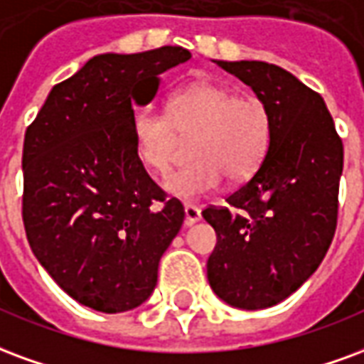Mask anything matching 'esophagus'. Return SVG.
<instances>
[{
	"label": "esophagus",
	"instance_id": "34e87169",
	"mask_svg": "<svg viewBox=\"0 0 364 364\" xmlns=\"http://www.w3.org/2000/svg\"><path fill=\"white\" fill-rule=\"evenodd\" d=\"M184 215H186V225L190 227L193 223L201 221V209L198 205H192V203H186L184 205Z\"/></svg>",
	"mask_w": 364,
	"mask_h": 364
}]
</instances>
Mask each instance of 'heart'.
I'll return each instance as SVG.
<instances>
[{
  "label": "heart",
  "mask_w": 364,
  "mask_h": 364,
  "mask_svg": "<svg viewBox=\"0 0 364 364\" xmlns=\"http://www.w3.org/2000/svg\"><path fill=\"white\" fill-rule=\"evenodd\" d=\"M272 114L258 97H237L225 85L200 81L172 92L166 114L151 108L132 118L135 151L151 172L166 174L182 141L193 163L164 182L172 198L196 201L219 190L225 176L242 182L258 171L272 143Z\"/></svg>",
  "instance_id": "obj_1"
}]
</instances>
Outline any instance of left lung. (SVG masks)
Returning a JSON list of instances; mask_svg holds the SVG:
<instances>
[{
  "label": "left lung",
  "instance_id": "left-lung-1",
  "mask_svg": "<svg viewBox=\"0 0 364 364\" xmlns=\"http://www.w3.org/2000/svg\"><path fill=\"white\" fill-rule=\"evenodd\" d=\"M272 114V143L248 182L209 205L217 232L208 259L215 294L258 310L285 301L316 272L338 227L343 143L316 91L266 62H217Z\"/></svg>",
  "mask_w": 364,
  "mask_h": 364
}]
</instances>
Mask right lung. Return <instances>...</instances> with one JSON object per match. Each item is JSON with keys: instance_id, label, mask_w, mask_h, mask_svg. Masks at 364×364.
Returning <instances> with one entry per match:
<instances>
[{"instance_id": "1", "label": "right lung", "mask_w": 364, "mask_h": 364, "mask_svg": "<svg viewBox=\"0 0 364 364\" xmlns=\"http://www.w3.org/2000/svg\"><path fill=\"white\" fill-rule=\"evenodd\" d=\"M180 46L102 54L58 83L26 127L23 223L50 277L98 312L149 299L159 262L184 221L135 151V105L156 95L159 75L188 62Z\"/></svg>"}]
</instances>
